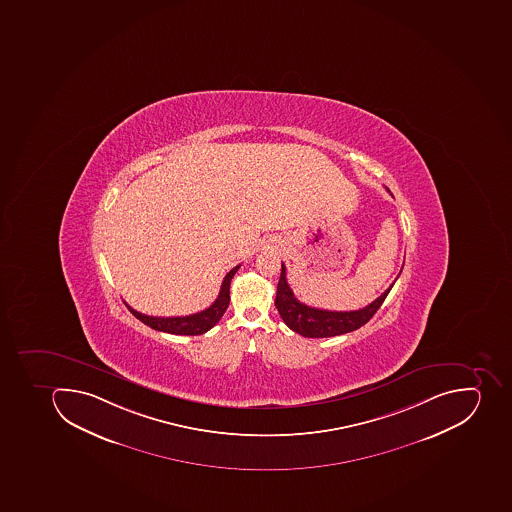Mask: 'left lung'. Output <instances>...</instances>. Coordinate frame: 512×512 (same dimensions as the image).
Here are the masks:
<instances>
[{"instance_id":"obj_1","label":"left lung","mask_w":512,"mask_h":512,"mask_svg":"<svg viewBox=\"0 0 512 512\" xmlns=\"http://www.w3.org/2000/svg\"><path fill=\"white\" fill-rule=\"evenodd\" d=\"M393 285L395 283H391L377 300L358 311H327V309L311 308L308 304L296 300L287 282V269L285 264H282V274H280L277 296H275V308L279 311L283 322L293 332L300 333L303 337H335V335L358 330L359 327L367 324L375 312L379 311Z\"/></svg>"}]
</instances>
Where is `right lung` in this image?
<instances>
[{
	"instance_id": "add662e5",
	"label": "right lung",
	"mask_w": 512,
	"mask_h": 512,
	"mask_svg": "<svg viewBox=\"0 0 512 512\" xmlns=\"http://www.w3.org/2000/svg\"><path fill=\"white\" fill-rule=\"evenodd\" d=\"M238 269H240V266L233 267L232 271L225 275L217 300L209 308L196 312V314L183 317H153L135 311V309L130 308L129 304H127V308L133 316L142 320L143 324L148 325L151 329L159 330V332L174 333V335H201V333H206L209 329H212L229 308L230 282H232L233 275L237 274Z\"/></svg>"
}]
</instances>
